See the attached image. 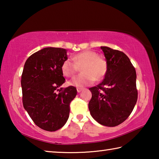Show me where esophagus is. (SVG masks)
Listing matches in <instances>:
<instances>
[{"label": "esophagus", "instance_id": "esophagus-1", "mask_svg": "<svg viewBox=\"0 0 159 159\" xmlns=\"http://www.w3.org/2000/svg\"><path fill=\"white\" fill-rule=\"evenodd\" d=\"M83 90V88H77V92H78V93H80V92H81V91H82Z\"/></svg>", "mask_w": 159, "mask_h": 159}]
</instances>
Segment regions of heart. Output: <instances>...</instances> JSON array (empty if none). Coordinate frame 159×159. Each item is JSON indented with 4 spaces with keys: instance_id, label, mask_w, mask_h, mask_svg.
<instances>
[{
    "instance_id": "b5f03b06",
    "label": "heart",
    "mask_w": 159,
    "mask_h": 159,
    "mask_svg": "<svg viewBox=\"0 0 159 159\" xmlns=\"http://www.w3.org/2000/svg\"><path fill=\"white\" fill-rule=\"evenodd\" d=\"M66 59L61 64V71L67 77H74L80 68L82 73L70 80L69 84L76 86L89 85L95 81L104 79L107 72L105 60L99 57L98 54L92 50H85L78 53L72 58Z\"/></svg>"
}]
</instances>
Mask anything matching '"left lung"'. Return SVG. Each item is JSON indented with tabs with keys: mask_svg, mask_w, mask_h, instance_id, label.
Returning a JSON list of instances; mask_svg holds the SVG:
<instances>
[{
	"mask_svg": "<svg viewBox=\"0 0 159 159\" xmlns=\"http://www.w3.org/2000/svg\"><path fill=\"white\" fill-rule=\"evenodd\" d=\"M107 64L103 81L89 88L92 98L88 107L99 124L114 127L127 119L138 100L136 71L121 51L102 46Z\"/></svg>",
	"mask_w": 159,
	"mask_h": 159,
	"instance_id": "left-lung-1",
	"label": "left lung"
}]
</instances>
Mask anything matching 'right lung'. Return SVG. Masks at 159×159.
Returning a JSON list of instances; mask_svg holds the SVG:
<instances>
[{"mask_svg": "<svg viewBox=\"0 0 159 159\" xmlns=\"http://www.w3.org/2000/svg\"><path fill=\"white\" fill-rule=\"evenodd\" d=\"M66 59V49L45 48L31 55L24 66L21 79L24 108L44 130L63 127L69 116L70 103L76 96L74 86L60 88L65 82L61 66Z\"/></svg>", "mask_w": 159, "mask_h": 159, "instance_id": "right-lung-1", "label": "right lung"}]
</instances>
